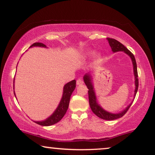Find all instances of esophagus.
I'll use <instances>...</instances> for the list:
<instances>
[{
	"mask_svg": "<svg viewBox=\"0 0 155 155\" xmlns=\"http://www.w3.org/2000/svg\"><path fill=\"white\" fill-rule=\"evenodd\" d=\"M77 84H83V80H82V78H78V79L77 80Z\"/></svg>",
	"mask_w": 155,
	"mask_h": 155,
	"instance_id": "obj_1",
	"label": "esophagus"
}]
</instances>
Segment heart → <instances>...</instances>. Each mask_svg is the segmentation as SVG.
Here are the masks:
<instances>
[{
	"label": "heart",
	"mask_w": 155,
	"mask_h": 155,
	"mask_svg": "<svg viewBox=\"0 0 155 155\" xmlns=\"http://www.w3.org/2000/svg\"><path fill=\"white\" fill-rule=\"evenodd\" d=\"M92 54V53H91V54Z\"/></svg>",
	"instance_id": "1"
}]
</instances>
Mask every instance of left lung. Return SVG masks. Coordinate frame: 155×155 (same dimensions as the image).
<instances>
[{"label":"left lung","instance_id":"obj_1","mask_svg":"<svg viewBox=\"0 0 155 155\" xmlns=\"http://www.w3.org/2000/svg\"><path fill=\"white\" fill-rule=\"evenodd\" d=\"M107 39L108 41H109V45L111 46V49L114 52L119 51H124L125 53H126L128 56H130L131 59H132L133 64V69H134V75L135 78V95L137 92V89H138L139 82H138V75H137L136 61H135L134 55H133L132 53H131L130 51L126 47V46L123 45L120 42L117 41V40L112 39V38H109V37H108ZM84 81L89 90H88L89 103H90L91 109H92L93 113H94L96 116H98L99 118H101L104 120H109L117 119V118H119L120 117H122V116H124L125 114H126V112L128 111L129 108L130 107L131 104H130L129 105L126 109L118 114H111V113H109V112L106 111L105 110H104L102 108H101L100 106L97 103L96 96H95L94 90H93V87L92 84V82H91V76L87 75V74H86V75L84 76Z\"/></svg>","mask_w":155,"mask_h":155}]
</instances>
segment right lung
Wrapping results in <instances>:
<instances>
[{"instance_id": "1", "label": "right lung", "mask_w": 155, "mask_h": 155, "mask_svg": "<svg viewBox=\"0 0 155 155\" xmlns=\"http://www.w3.org/2000/svg\"><path fill=\"white\" fill-rule=\"evenodd\" d=\"M31 46H43V47H46L45 44L39 43V42H36L34 43ZM14 86V85H13ZM76 87V81L75 80H72V81L69 82L68 83H67L63 87V97L61 99V102L59 104L58 108H57L56 111H54V113L52 114L50 117L46 118L45 120L43 121H35L36 124L41 125L43 126H48L54 125L56 123L62 119V118L64 116V115L66 113L68 108L69 106L70 102V99H71V96L72 93L75 90Z\"/></svg>"}]
</instances>
